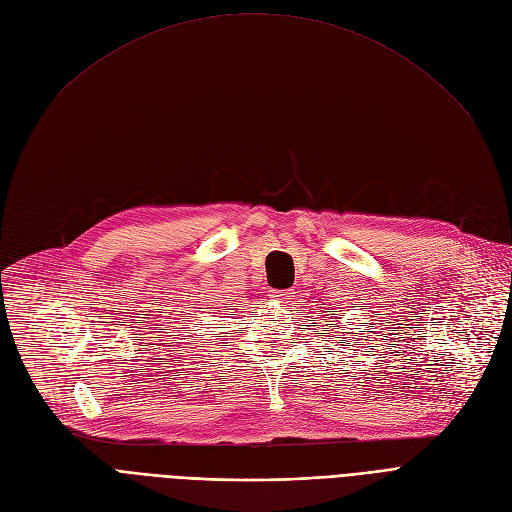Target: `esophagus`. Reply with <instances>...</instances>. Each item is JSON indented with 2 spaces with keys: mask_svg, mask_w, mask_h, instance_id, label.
<instances>
[{
  "mask_svg": "<svg viewBox=\"0 0 512 512\" xmlns=\"http://www.w3.org/2000/svg\"><path fill=\"white\" fill-rule=\"evenodd\" d=\"M292 294H294L292 290H271V292H269V296H271L273 300H277V302L288 300Z\"/></svg>",
  "mask_w": 512,
  "mask_h": 512,
  "instance_id": "esophagus-1",
  "label": "esophagus"
}]
</instances>
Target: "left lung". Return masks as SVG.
Returning a JSON list of instances; mask_svg holds the SVG:
<instances>
[{"mask_svg": "<svg viewBox=\"0 0 512 512\" xmlns=\"http://www.w3.org/2000/svg\"><path fill=\"white\" fill-rule=\"evenodd\" d=\"M327 313H330V315H336L338 311H327ZM336 319H342V317H336ZM327 327H332V330H338V323H336V321H332V323H327ZM327 327H325L323 332H327ZM344 334H349V332H344ZM342 346H351V342H346V344H342Z\"/></svg>", "mask_w": 512, "mask_h": 512, "instance_id": "1", "label": "left lung"}]
</instances>
